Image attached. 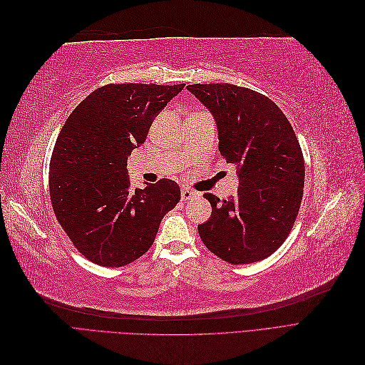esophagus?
<instances>
[{"instance_id":"1","label":"esophagus","mask_w":365,"mask_h":365,"mask_svg":"<svg viewBox=\"0 0 365 365\" xmlns=\"http://www.w3.org/2000/svg\"><path fill=\"white\" fill-rule=\"evenodd\" d=\"M196 195H197L196 192L187 189V187H185V189L181 190V200L182 201H189V200H193V197H196Z\"/></svg>"}]
</instances>
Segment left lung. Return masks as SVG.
Returning a JSON list of instances; mask_svg holds the SVG:
<instances>
[{
  "label": "left lung",
  "instance_id": "left-lung-1",
  "mask_svg": "<svg viewBox=\"0 0 365 365\" xmlns=\"http://www.w3.org/2000/svg\"><path fill=\"white\" fill-rule=\"evenodd\" d=\"M212 113L219 152L236 165L237 195L205 193L212 216L197 225L204 245L242 264L269 257L288 237L300 210L304 160L291 123L271 98L231 83L187 86Z\"/></svg>",
  "mask_w": 365,
  "mask_h": 365
}]
</instances>
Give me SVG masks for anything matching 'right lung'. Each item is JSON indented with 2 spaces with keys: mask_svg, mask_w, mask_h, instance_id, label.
<instances>
[{
  "mask_svg": "<svg viewBox=\"0 0 365 365\" xmlns=\"http://www.w3.org/2000/svg\"><path fill=\"white\" fill-rule=\"evenodd\" d=\"M184 86L105 85L65 121L50 161V196L61 227L88 260L109 268L137 260L180 202V185L168 178L132 190L126 168L153 118Z\"/></svg>",
  "mask_w": 365,
  "mask_h": 365,
  "instance_id": "right-lung-1",
  "label": "right lung"
}]
</instances>
